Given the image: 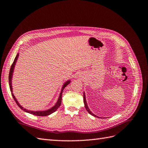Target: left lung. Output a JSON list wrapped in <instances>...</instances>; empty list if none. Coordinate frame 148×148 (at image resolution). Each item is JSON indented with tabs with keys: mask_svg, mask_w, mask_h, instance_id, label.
Instances as JSON below:
<instances>
[{
	"mask_svg": "<svg viewBox=\"0 0 148 148\" xmlns=\"http://www.w3.org/2000/svg\"><path fill=\"white\" fill-rule=\"evenodd\" d=\"M83 101H84V107L85 108H86V110L88 112L89 114H90L91 115H92V116H94V117H97V118H99V117H97V115L94 114L92 112H91V111H90V110H89V107L88 106V104H87V102H86V96H85V93L84 92L83 93Z\"/></svg>",
	"mask_w": 148,
	"mask_h": 148,
	"instance_id": "8db88e82",
	"label": "left lung"
}]
</instances>
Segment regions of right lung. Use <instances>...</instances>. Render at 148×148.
Instances as JSON below:
<instances>
[{"instance_id":"obj_1","label":"right lung","mask_w":148,"mask_h":148,"mask_svg":"<svg viewBox=\"0 0 148 148\" xmlns=\"http://www.w3.org/2000/svg\"><path fill=\"white\" fill-rule=\"evenodd\" d=\"M18 56H19V53H18L17 54H16V56L15 58L14 61H13V64H12V65L11 66V68H10V72H9V76H8V82H9V86H10V91L12 92V96L13 99H14L15 101L16 102V104L18 106V107H20L21 109L24 110L25 112H28V113H29L31 114H33V115H37V116H47V115H50V114L53 113V112H56L57 110V109L59 108V107H60V106L61 105L62 95V92H63V91H63L64 89L67 86V85H68L69 84H70L71 81H70V80H68V81H66L63 84V86H62V90H61V92L60 93L59 99H58V100H57V101L56 102V104L54 106H53L52 107H51V109H47L46 110H41V111H32V110H28L27 109H26L23 108V107H22L19 104V102L17 101V100H16V99L15 98V96L13 95V90H12V77H13V71H14L15 66V64L16 63V61H17L18 58Z\"/></svg>"}]
</instances>
